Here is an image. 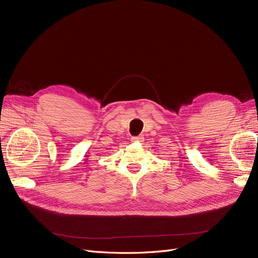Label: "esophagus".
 <instances>
[{"label":"esophagus","instance_id":"34e87169","mask_svg":"<svg viewBox=\"0 0 258 258\" xmlns=\"http://www.w3.org/2000/svg\"><path fill=\"white\" fill-rule=\"evenodd\" d=\"M131 141H132V142H143V141H144V138H143L142 136L132 137V138H131Z\"/></svg>","mask_w":258,"mask_h":258}]
</instances>
